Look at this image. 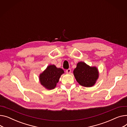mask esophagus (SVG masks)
I'll list each match as a JSON object with an SVG mask.
<instances>
[{
  "mask_svg": "<svg viewBox=\"0 0 127 127\" xmlns=\"http://www.w3.org/2000/svg\"><path fill=\"white\" fill-rule=\"evenodd\" d=\"M66 73H67L69 74V73H70V72H71V69H67V70H66Z\"/></svg>",
  "mask_w": 127,
  "mask_h": 127,
  "instance_id": "1",
  "label": "esophagus"
}]
</instances>
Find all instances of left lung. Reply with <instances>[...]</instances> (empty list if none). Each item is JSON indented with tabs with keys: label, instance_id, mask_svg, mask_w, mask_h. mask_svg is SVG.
Here are the masks:
<instances>
[{
	"label": "left lung",
	"instance_id": "8db88e82",
	"mask_svg": "<svg viewBox=\"0 0 127 127\" xmlns=\"http://www.w3.org/2000/svg\"><path fill=\"white\" fill-rule=\"evenodd\" d=\"M74 77L80 85L86 87L94 86L98 78L96 67H90L85 62H80L73 70Z\"/></svg>",
	"mask_w": 127,
	"mask_h": 127
}]
</instances>
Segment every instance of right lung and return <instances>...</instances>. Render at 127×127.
<instances>
[{"label":"right lung","mask_w":127,"mask_h":127,"mask_svg":"<svg viewBox=\"0 0 127 127\" xmlns=\"http://www.w3.org/2000/svg\"><path fill=\"white\" fill-rule=\"evenodd\" d=\"M64 73V71L62 69L57 68L54 65H50L40 74V83L47 89H53L56 87L61 75Z\"/></svg>","instance_id":"obj_1"}]
</instances>
